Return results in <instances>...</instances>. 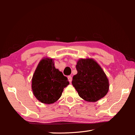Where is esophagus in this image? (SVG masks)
Wrapping results in <instances>:
<instances>
[{"label": "esophagus", "mask_w": 135, "mask_h": 135, "mask_svg": "<svg viewBox=\"0 0 135 135\" xmlns=\"http://www.w3.org/2000/svg\"><path fill=\"white\" fill-rule=\"evenodd\" d=\"M68 81H70V83H71V81H72V79H73L72 77L71 76H68Z\"/></svg>", "instance_id": "34e87169"}]
</instances>
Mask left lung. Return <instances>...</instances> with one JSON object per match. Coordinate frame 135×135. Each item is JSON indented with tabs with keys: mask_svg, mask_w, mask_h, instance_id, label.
<instances>
[{
	"mask_svg": "<svg viewBox=\"0 0 135 135\" xmlns=\"http://www.w3.org/2000/svg\"><path fill=\"white\" fill-rule=\"evenodd\" d=\"M77 74L72 84L79 97L88 102H97L109 90V81L104 70L92 58H81L76 65Z\"/></svg>",
	"mask_w": 135,
	"mask_h": 135,
	"instance_id": "1",
	"label": "left lung"
}]
</instances>
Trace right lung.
<instances>
[{
    "mask_svg": "<svg viewBox=\"0 0 135 135\" xmlns=\"http://www.w3.org/2000/svg\"><path fill=\"white\" fill-rule=\"evenodd\" d=\"M67 77L55 67L52 58H43L32 77L31 89L33 95L43 104H51L57 101L64 89L69 84Z\"/></svg>",
    "mask_w": 135,
    "mask_h": 135,
    "instance_id": "1",
    "label": "right lung"
}]
</instances>
